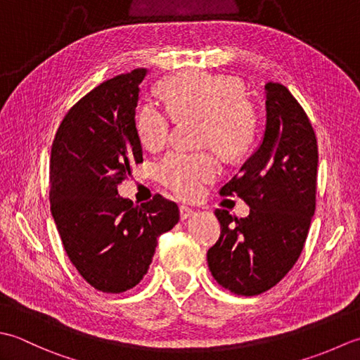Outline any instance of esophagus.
<instances>
[{
  "label": "esophagus",
  "mask_w": 360,
  "mask_h": 360,
  "mask_svg": "<svg viewBox=\"0 0 360 360\" xmlns=\"http://www.w3.org/2000/svg\"><path fill=\"white\" fill-rule=\"evenodd\" d=\"M193 214H194V210H191L189 207H185V205H181V207H180L181 221H186V219H189Z\"/></svg>",
  "instance_id": "obj_1"
}]
</instances>
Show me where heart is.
<instances>
[{
    "label": "heart",
    "mask_w": 360,
    "mask_h": 360,
    "mask_svg": "<svg viewBox=\"0 0 360 360\" xmlns=\"http://www.w3.org/2000/svg\"><path fill=\"white\" fill-rule=\"evenodd\" d=\"M166 107L177 120L202 118V141L225 157H239L255 138V113L238 79L205 71H183L160 84ZM171 134V116L157 105H146L138 120L139 141L158 150ZM160 181L180 197L200 194L205 183L221 174V163L210 152H171L157 167Z\"/></svg>",
    "instance_id": "obj_1"
}]
</instances>
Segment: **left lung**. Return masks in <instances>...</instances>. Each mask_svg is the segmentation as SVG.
I'll return each mask as SVG.
<instances>
[{
  "label": "left lung",
  "instance_id": "obj_1",
  "mask_svg": "<svg viewBox=\"0 0 360 360\" xmlns=\"http://www.w3.org/2000/svg\"><path fill=\"white\" fill-rule=\"evenodd\" d=\"M266 90V130L258 148L221 189L250 207L247 217L216 210L221 238L208 253L214 280L238 295L272 289L302 253L315 211L317 139L302 105L281 84Z\"/></svg>",
  "mask_w": 360,
  "mask_h": 360
}]
</instances>
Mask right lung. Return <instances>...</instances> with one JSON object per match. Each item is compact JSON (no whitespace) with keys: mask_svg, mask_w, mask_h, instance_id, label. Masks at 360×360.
<instances>
[{"mask_svg":"<svg viewBox=\"0 0 360 360\" xmlns=\"http://www.w3.org/2000/svg\"><path fill=\"white\" fill-rule=\"evenodd\" d=\"M136 68L98 85L58 127L49 161L51 212L72 266L94 289L126 292L143 280L157 238L179 222L177 203L157 194L134 205L118 185L143 161L135 115Z\"/></svg>","mask_w":360,"mask_h":360,"instance_id":"right-lung-1","label":"right lung"}]
</instances>
